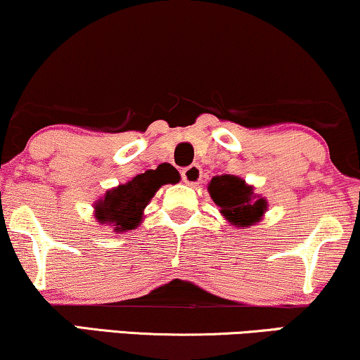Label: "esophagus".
I'll return each instance as SVG.
<instances>
[{
	"mask_svg": "<svg viewBox=\"0 0 360 360\" xmlns=\"http://www.w3.org/2000/svg\"><path fill=\"white\" fill-rule=\"evenodd\" d=\"M181 176H183V181L186 184L198 186L199 181H201V177H202V169L198 165H191L189 167L183 169V174Z\"/></svg>",
	"mask_w": 360,
	"mask_h": 360,
	"instance_id": "1",
	"label": "esophagus"
}]
</instances>
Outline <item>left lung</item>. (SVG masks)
I'll return each mask as SVG.
<instances>
[{
    "instance_id": "8db88e82",
    "label": "left lung",
    "mask_w": 360,
    "mask_h": 360,
    "mask_svg": "<svg viewBox=\"0 0 360 360\" xmlns=\"http://www.w3.org/2000/svg\"><path fill=\"white\" fill-rule=\"evenodd\" d=\"M212 201L221 207L222 216L238 227L252 226L266 211V199L256 198L251 186L236 176H216L209 184Z\"/></svg>"
}]
</instances>
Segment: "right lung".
Returning a JSON list of instances; mask_svg holds the SVG:
<instances>
[{"label": "right lung", "mask_w": 360, "mask_h": 360, "mask_svg": "<svg viewBox=\"0 0 360 360\" xmlns=\"http://www.w3.org/2000/svg\"><path fill=\"white\" fill-rule=\"evenodd\" d=\"M179 172L174 167H158L144 174H138L129 183L108 191L104 199L96 204V219L104 224L115 226L116 231L126 233L134 229L143 219V211L151 201L154 193L162 184L177 183Z\"/></svg>", "instance_id": "obj_1"}]
</instances>
